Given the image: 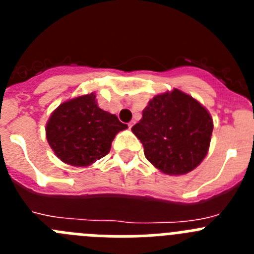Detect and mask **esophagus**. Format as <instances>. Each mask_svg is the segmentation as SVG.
<instances>
[{
  "instance_id": "esophagus-1",
  "label": "esophagus",
  "mask_w": 254,
  "mask_h": 254,
  "mask_svg": "<svg viewBox=\"0 0 254 254\" xmlns=\"http://www.w3.org/2000/svg\"><path fill=\"white\" fill-rule=\"evenodd\" d=\"M134 123H136V122H134V121H131V122L128 123V127H129V128H132V127H133Z\"/></svg>"
}]
</instances>
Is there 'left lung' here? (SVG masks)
Here are the masks:
<instances>
[{"label":"left lung","instance_id":"1","mask_svg":"<svg viewBox=\"0 0 254 254\" xmlns=\"http://www.w3.org/2000/svg\"><path fill=\"white\" fill-rule=\"evenodd\" d=\"M214 123L203 105L183 91L155 95L132 127L147 160L170 176L187 174L203 160Z\"/></svg>","mask_w":254,"mask_h":254}]
</instances>
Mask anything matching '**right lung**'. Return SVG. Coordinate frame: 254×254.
I'll use <instances>...</instances> for the list:
<instances>
[{"mask_svg":"<svg viewBox=\"0 0 254 254\" xmlns=\"http://www.w3.org/2000/svg\"><path fill=\"white\" fill-rule=\"evenodd\" d=\"M127 125L98 107L95 94L62 103L46 127L49 146L64 163L87 167L111 151L112 141Z\"/></svg>","mask_w":254,"mask_h":254,"instance_id":"obj_1","label":"right lung"}]
</instances>
